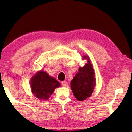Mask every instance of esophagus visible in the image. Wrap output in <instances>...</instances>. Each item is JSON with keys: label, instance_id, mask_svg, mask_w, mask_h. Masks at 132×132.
<instances>
[{"label": "esophagus", "instance_id": "1", "mask_svg": "<svg viewBox=\"0 0 132 132\" xmlns=\"http://www.w3.org/2000/svg\"><path fill=\"white\" fill-rule=\"evenodd\" d=\"M61 84H62V86H64V87H66V86H67L68 85V83L67 82H66V81H62Z\"/></svg>", "mask_w": 132, "mask_h": 132}]
</instances>
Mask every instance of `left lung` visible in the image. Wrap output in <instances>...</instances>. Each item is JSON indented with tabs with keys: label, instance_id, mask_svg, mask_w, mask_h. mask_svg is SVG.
I'll list each match as a JSON object with an SVG mask.
<instances>
[{
	"label": "left lung",
	"instance_id": "left-lung-1",
	"mask_svg": "<svg viewBox=\"0 0 132 132\" xmlns=\"http://www.w3.org/2000/svg\"><path fill=\"white\" fill-rule=\"evenodd\" d=\"M83 59H87V64L83 67H79L77 74L71 81V90L79 101L86 100L91 97L96 85L94 71L89 57L84 56Z\"/></svg>",
	"mask_w": 132,
	"mask_h": 132
}]
</instances>
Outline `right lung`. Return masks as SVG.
<instances>
[{
  "mask_svg": "<svg viewBox=\"0 0 132 132\" xmlns=\"http://www.w3.org/2000/svg\"><path fill=\"white\" fill-rule=\"evenodd\" d=\"M31 90L34 96L41 100H47L53 93L55 88L61 84L53 77H50L46 72L38 71L30 80Z\"/></svg>",
  "mask_w": 132,
  "mask_h": 132,
  "instance_id": "add662e5",
  "label": "right lung"
}]
</instances>
